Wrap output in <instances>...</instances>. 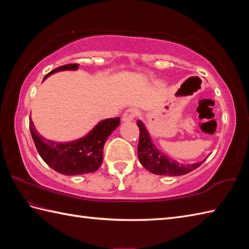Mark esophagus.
Listing matches in <instances>:
<instances>
[{"label":"esophagus","instance_id":"obj_1","mask_svg":"<svg viewBox=\"0 0 249 249\" xmlns=\"http://www.w3.org/2000/svg\"><path fill=\"white\" fill-rule=\"evenodd\" d=\"M138 115V110L135 108H129L124 112L123 116H122V121L123 122H131L134 121L136 116Z\"/></svg>","mask_w":249,"mask_h":249}]
</instances>
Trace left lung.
Wrapping results in <instances>:
<instances>
[{
	"instance_id": "1",
	"label": "left lung",
	"mask_w": 249,
	"mask_h": 249,
	"mask_svg": "<svg viewBox=\"0 0 249 249\" xmlns=\"http://www.w3.org/2000/svg\"><path fill=\"white\" fill-rule=\"evenodd\" d=\"M140 129V138L138 144V158L141 165L150 172L158 176L179 177L194 171L201 166L204 160L195 163H182L173 158L163 154L153 142L145 125L140 120L137 121Z\"/></svg>"
}]
</instances>
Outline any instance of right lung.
Masks as SVG:
<instances>
[{
    "instance_id": "1",
    "label": "right lung",
    "mask_w": 249,
    "mask_h": 249,
    "mask_svg": "<svg viewBox=\"0 0 249 249\" xmlns=\"http://www.w3.org/2000/svg\"><path fill=\"white\" fill-rule=\"evenodd\" d=\"M78 68V64L60 66L46 75L44 80L57 71H77ZM120 118L103 120L84 137L68 142L45 138L36 130L32 119L30 130L36 149L47 165L64 176H79L95 172L102 166L105 142L120 125Z\"/></svg>"
}]
</instances>
